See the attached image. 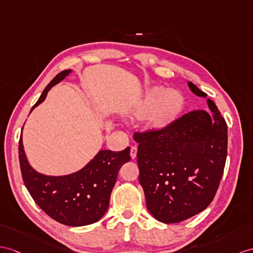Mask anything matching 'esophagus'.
<instances>
[{"label":"esophagus","instance_id":"1","mask_svg":"<svg viewBox=\"0 0 253 253\" xmlns=\"http://www.w3.org/2000/svg\"><path fill=\"white\" fill-rule=\"evenodd\" d=\"M130 155H131V158L134 160L135 158H136V155H137V148L135 147V146H133L132 148H131V151H130Z\"/></svg>","mask_w":253,"mask_h":253}]
</instances>
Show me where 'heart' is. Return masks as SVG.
Masks as SVG:
<instances>
[{"label":"heart","instance_id":"1","mask_svg":"<svg viewBox=\"0 0 253 253\" xmlns=\"http://www.w3.org/2000/svg\"><path fill=\"white\" fill-rule=\"evenodd\" d=\"M184 106L186 98L179 90L165 91L163 87H153L146 91L143 98L132 109V114L139 120L150 117V130L164 133L179 119Z\"/></svg>","mask_w":253,"mask_h":253}]
</instances>
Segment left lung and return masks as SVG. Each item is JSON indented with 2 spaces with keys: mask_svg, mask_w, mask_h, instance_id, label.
<instances>
[{
  "mask_svg": "<svg viewBox=\"0 0 253 253\" xmlns=\"http://www.w3.org/2000/svg\"><path fill=\"white\" fill-rule=\"evenodd\" d=\"M195 95L205 92L188 82ZM183 115L169 131L135 133L139 183L149 212L160 222L177 223L211 204L222 178L227 126L215 104Z\"/></svg>",
  "mask_w": 253,
  "mask_h": 253,
  "instance_id": "left-lung-1",
  "label": "left lung"
}]
</instances>
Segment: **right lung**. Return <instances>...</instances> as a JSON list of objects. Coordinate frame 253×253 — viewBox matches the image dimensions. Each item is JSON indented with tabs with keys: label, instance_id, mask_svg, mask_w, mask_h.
<instances>
[{
	"label": "right lung",
	"instance_id": "right-lung-1",
	"mask_svg": "<svg viewBox=\"0 0 253 253\" xmlns=\"http://www.w3.org/2000/svg\"><path fill=\"white\" fill-rule=\"evenodd\" d=\"M71 73L72 70L59 73L42 91L31 112L45 101L53 85ZM130 160V147L117 152L100 150L78 171L64 176H49L39 173L31 166L24 152L22 135L19 140L20 169L30 195L49 217L69 226L89 225L105 214L119 169Z\"/></svg>",
	"mask_w": 253,
	"mask_h": 253
}]
</instances>
